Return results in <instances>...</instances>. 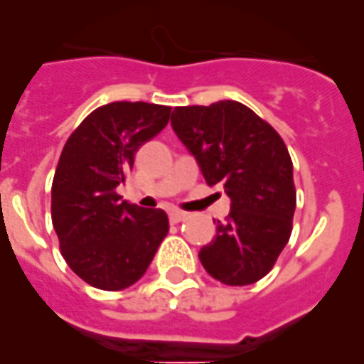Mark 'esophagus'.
Here are the masks:
<instances>
[{
  "instance_id": "34e87169",
  "label": "esophagus",
  "mask_w": 364,
  "mask_h": 364,
  "mask_svg": "<svg viewBox=\"0 0 364 364\" xmlns=\"http://www.w3.org/2000/svg\"><path fill=\"white\" fill-rule=\"evenodd\" d=\"M169 220L173 222V224H179V222L187 220V213H183V210H171L169 213Z\"/></svg>"
}]
</instances>
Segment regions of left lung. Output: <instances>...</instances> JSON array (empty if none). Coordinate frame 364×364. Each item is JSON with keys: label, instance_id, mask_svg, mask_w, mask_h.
Returning a JSON list of instances; mask_svg holds the SVG:
<instances>
[{"label": "left lung", "instance_id": "obj_1", "mask_svg": "<svg viewBox=\"0 0 364 364\" xmlns=\"http://www.w3.org/2000/svg\"><path fill=\"white\" fill-rule=\"evenodd\" d=\"M171 127L197 158L208 187L230 197L226 220L198 252L206 273L230 287L253 284L273 269L292 232L296 189L279 132L237 101L175 107Z\"/></svg>", "mask_w": 364, "mask_h": 364}]
</instances>
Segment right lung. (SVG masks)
<instances>
[{
	"label": "right lung",
	"instance_id": "obj_1",
	"mask_svg": "<svg viewBox=\"0 0 364 364\" xmlns=\"http://www.w3.org/2000/svg\"><path fill=\"white\" fill-rule=\"evenodd\" d=\"M171 107L114 101L87 114L70 134L52 181V226L60 252L80 279L122 290L150 267L169 232L161 208L122 200L117 187L134 154L169 122Z\"/></svg>",
	"mask_w": 364,
	"mask_h": 364
}]
</instances>
